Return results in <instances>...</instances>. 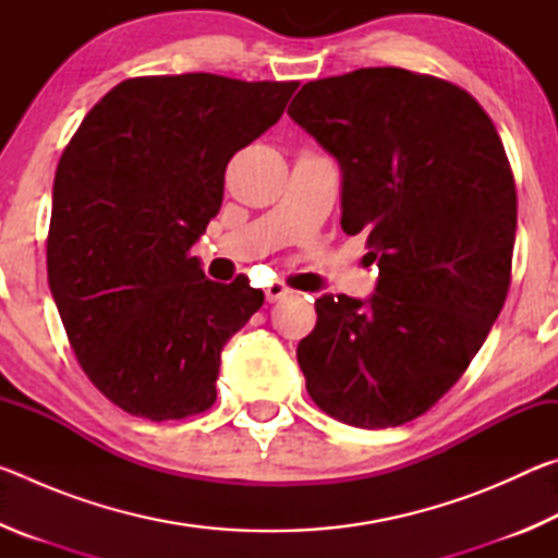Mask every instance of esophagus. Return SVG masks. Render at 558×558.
<instances>
[{
  "instance_id": "obj_1",
  "label": "esophagus",
  "mask_w": 558,
  "mask_h": 558,
  "mask_svg": "<svg viewBox=\"0 0 558 558\" xmlns=\"http://www.w3.org/2000/svg\"><path fill=\"white\" fill-rule=\"evenodd\" d=\"M288 295H292V288H288L286 282H272V286L266 290V298H268V302H278V300H282V298H288Z\"/></svg>"
}]
</instances>
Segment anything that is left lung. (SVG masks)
<instances>
[{
  "mask_svg": "<svg viewBox=\"0 0 558 558\" xmlns=\"http://www.w3.org/2000/svg\"><path fill=\"white\" fill-rule=\"evenodd\" d=\"M288 116L342 165V229L379 266L369 302L323 295L298 344L307 393L356 428L430 411L477 354L512 282L517 189L483 106L405 69L310 81Z\"/></svg>",
  "mask_w": 558,
  "mask_h": 558,
  "instance_id": "8db88e82",
  "label": "left lung"
}]
</instances>
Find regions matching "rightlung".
<instances>
[{"mask_svg":"<svg viewBox=\"0 0 558 558\" xmlns=\"http://www.w3.org/2000/svg\"><path fill=\"white\" fill-rule=\"evenodd\" d=\"M298 81L137 75L108 90L53 179L46 266L90 384L130 415L182 421L216 401L221 349L263 305L192 248L223 199L229 159L280 120Z\"/></svg>","mask_w":558,"mask_h":558,"instance_id":"obj_1","label":"right lung"}]
</instances>
